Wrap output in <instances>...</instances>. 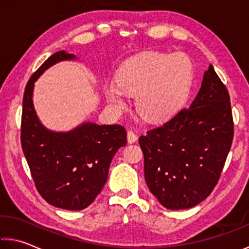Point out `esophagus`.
Instances as JSON below:
<instances>
[{
    "label": "esophagus",
    "instance_id": "34e87169",
    "mask_svg": "<svg viewBox=\"0 0 249 249\" xmlns=\"http://www.w3.org/2000/svg\"><path fill=\"white\" fill-rule=\"evenodd\" d=\"M127 141H128V143H135V142L137 141L136 133L133 131H128L127 132Z\"/></svg>",
    "mask_w": 249,
    "mask_h": 249
}]
</instances>
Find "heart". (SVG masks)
I'll list each match as a JSON object with an SVG mask.
<instances>
[{"label": "heart", "instance_id": "1", "mask_svg": "<svg viewBox=\"0 0 249 249\" xmlns=\"http://www.w3.org/2000/svg\"><path fill=\"white\" fill-rule=\"evenodd\" d=\"M193 64L183 53L147 52L128 60L118 73V83L106 90L108 101L124 109L128 95H136V109L145 120H165L178 109L189 94Z\"/></svg>", "mask_w": 249, "mask_h": 249}]
</instances>
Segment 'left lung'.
<instances>
[{
  "label": "left lung",
  "mask_w": 249,
  "mask_h": 249,
  "mask_svg": "<svg viewBox=\"0 0 249 249\" xmlns=\"http://www.w3.org/2000/svg\"><path fill=\"white\" fill-rule=\"evenodd\" d=\"M234 139L231 98L211 64L189 107L140 137L152 194L168 210H186L218 183Z\"/></svg>",
  "instance_id": "obj_1"
}]
</instances>
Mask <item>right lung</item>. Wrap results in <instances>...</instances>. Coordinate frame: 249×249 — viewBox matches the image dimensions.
Wrapping results in <instances>:
<instances>
[{
  "instance_id": "obj_1",
  "label": "right lung",
  "mask_w": 249,
  "mask_h": 249,
  "mask_svg": "<svg viewBox=\"0 0 249 249\" xmlns=\"http://www.w3.org/2000/svg\"><path fill=\"white\" fill-rule=\"evenodd\" d=\"M64 51L54 53L27 82L23 96L21 143L35 187L47 203L69 211H81L94 202L107 180L117 149L126 145L122 125L84 123L73 131L46 129L35 113L34 82L55 63L72 60Z\"/></svg>"
}]
</instances>
